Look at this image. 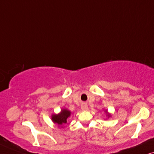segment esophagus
<instances>
[{
	"instance_id": "34e87169",
	"label": "esophagus",
	"mask_w": 154,
	"mask_h": 154,
	"mask_svg": "<svg viewBox=\"0 0 154 154\" xmlns=\"http://www.w3.org/2000/svg\"><path fill=\"white\" fill-rule=\"evenodd\" d=\"M81 109L84 110V111H86V110H88L89 109V108H88V106L87 105V103H84L81 106Z\"/></svg>"
}]
</instances>
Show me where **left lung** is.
<instances>
[{
    "instance_id": "8db88e82",
    "label": "left lung",
    "mask_w": 154,
    "mask_h": 154,
    "mask_svg": "<svg viewBox=\"0 0 154 154\" xmlns=\"http://www.w3.org/2000/svg\"><path fill=\"white\" fill-rule=\"evenodd\" d=\"M104 112L106 113V116H107L108 118H109L110 117H111V114H110V112H108V110H104Z\"/></svg>"
}]
</instances>
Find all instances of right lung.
<instances>
[{"label":"right lung","instance_id":"add662e5","mask_svg":"<svg viewBox=\"0 0 154 154\" xmlns=\"http://www.w3.org/2000/svg\"><path fill=\"white\" fill-rule=\"evenodd\" d=\"M71 113L70 110H67L66 108H63V109H61L59 113L51 115V120L53 123L56 124L58 127L63 128V126L67 123V118L70 117Z\"/></svg>","mask_w":154,"mask_h":154}]
</instances>
